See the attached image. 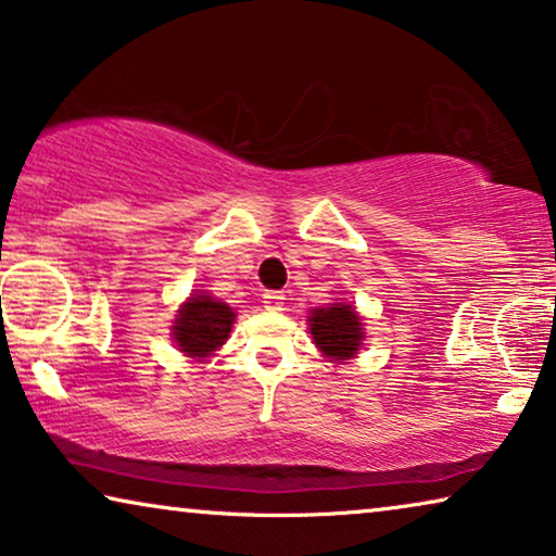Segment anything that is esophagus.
I'll use <instances>...</instances> for the list:
<instances>
[{
  "label": "esophagus",
  "mask_w": 556,
  "mask_h": 556,
  "mask_svg": "<svg viewBox=\"0 0 556 556\" xmlns=\"http://www.w3.org/2000/svg\"><path fill=\"white\" fill-rule=\"evenodd\" d=\"M283 303H286V295L280 291H265L263 293V305L268 311H283Z\"/></svg>",
  "instance_id": "esophagus-1"
}]
</instances>
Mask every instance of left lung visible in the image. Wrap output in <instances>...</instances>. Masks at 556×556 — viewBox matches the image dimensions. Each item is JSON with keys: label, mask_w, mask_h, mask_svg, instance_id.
Masks as SVG:
<instances>
[{"label": "left lung", "mask_w": 556, "mask_h": 556, "mask_svg": "<svg viewBox=\"0 0 556 556\" xmlns=\"http://www.w3.org/2000/svg\"><path fill=\"white\" fill-rule=\"evenodd\" d=\"M313 341L328 358L345 361L356 356L364 341V331H361V318L351 305L333 303L328 308H316L308 318Z\"/></svg>", "instance_id": "obj_1"}]
</instances>
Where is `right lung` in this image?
Listing matches in <instances>:
<instances>
[{
    "mask_svg": "<svg viewBox=\"0 0 556 556\" xmlns=\"http://www.w3.org/2000/svg\"><path fill=\"white\" fill-rule=\"evenodd\" d=\"M236 318L230 305H225L218 298L195 295L182 305L178 318H175V343L182 353L192 358L211 356L215 349H220L225 338L230 333V324Z\"/></svg>",
    "mask_w": 556,
    "mask_h": 556,
    "instance_id": "obj_1",
    "label": "right lung"
}]
</instances>
